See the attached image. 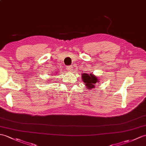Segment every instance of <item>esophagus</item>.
Returning a JSON list of instances; mask_svg holds the SVG:
<instances>
[{"label":"esophagus","mask_w":146,"mask_h":146,"mask_svg":"<svg viewBox=\"0 0 146 146\" xmlns=\"http://www.w3.org/2000/svg\"><path fill=\"white\" fill-rule=\"evenodd\" d=\"M72 66H67L66 67V70H67V71H68V72H71V71H72Z\"/></svg>","instance_id":"1"}]
</instances>
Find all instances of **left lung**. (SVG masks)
Returning <instances> with one entry per match:
<instances>
[{
	"instance_id": "left-lung-1",
	"label": "left lung",
	"mask_w": 146,
	"mask_h": 146,
	"mask_svg": "<svg viewBox=\"0 0 146 146\" xmlns=\"http://www.w3.org/2000/svg\"><path fill=\"white\" fill-rule=\"evenodd\" d=\"M81 78L85 86L88 90H91L95 88V84L98 83H100V79L98 77L94 75L92 73H83Z\"/></svg>"
}]
</instances>
